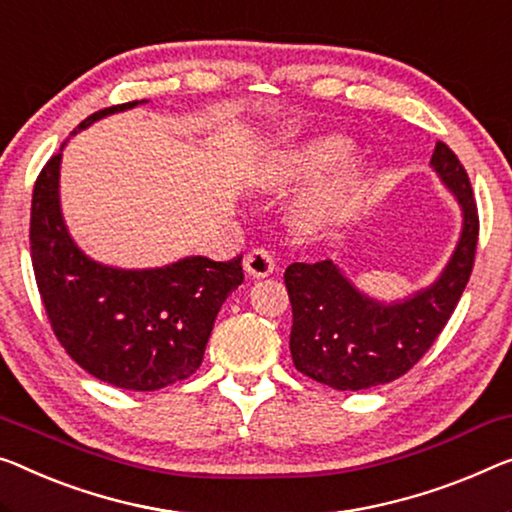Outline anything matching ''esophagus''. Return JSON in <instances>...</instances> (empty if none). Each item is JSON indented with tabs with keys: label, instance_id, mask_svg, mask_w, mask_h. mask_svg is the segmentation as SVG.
<instances>
[{
	"label": "esophagus",
	"instance_id": "obj_1",
	"mask_svg": "<svg viewBox=\"0 0 512 512\" xmlns=\"http://www.w3.org/2000/svg\"><path fill=\"white\" fill-rule=\"evenodd\" d=\"M243 269H246L250 278H269L273 269H276V262H273L269 250L255 248L243 257Z\"/></svg>",
	"mask_w": 512,
	"mask_h": 512
}]
</instances>
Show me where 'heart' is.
Masks as SVG:
<instances>
[{"mask_svg":"<svg viewBox=\"0 0 512 512\" xmlns=\"http://www.w3.org/2000/svg\"><path fill=\"white\" fill-rule=\"evenodd\" d=\"M349 151H352V142L340 133L308 137V140L296 142L266 160L259 167L255 186L269 190V193H285L296 183L317 177L319 172L340 163L342 158L349 156ZM361 177V165L347 160L333 174L319 181L315 188H310L294 207L292 220L296 230L305 236H324L335 230L345 218L347 209L352 207Z\"/></svg>","mask_w":512,"mask_h":512,"instance_id":"obj_1","label":"heart"}]
</instances>
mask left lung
<instances>
[{
	"mask_svg": "<svg viewBox=\"0 0 512 512\" xmlns=\"http://www.w3.org/2000/svg\"><path fill=\"white\" fill-rule=\"evenodd\" d=\"M430 167L462 213V230L437 280L398 301L358 289L331 259L287 266L292 301L289 352L296 370L335 388L363 391L414 368L444 329L467 287L478 243L474 190L457 156L437 142Z\"/></svg>",
	"mask_w": 512,
	"mask_h": 512,
	"instance_id": "8db88e82",
	"label": "left lung"
}]
</instances>
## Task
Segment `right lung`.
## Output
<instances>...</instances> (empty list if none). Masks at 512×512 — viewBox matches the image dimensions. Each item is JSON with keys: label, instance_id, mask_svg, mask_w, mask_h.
<instances>
[{"label": "right lung", "instance_id": "add662e5", "mask_svg": "<svg viewBox=\"0 0 512 512\" xmlns=\"http://www.w3.org/2000/svg\"><path fill=\"white\" fill-rule=\"evenodd\" d=\"M147 101L98 110L75 128ZM59 154L38 174L32 197V264L38 292L61 347L105 384L158 391L202 365L220 305L243 282L241 257L211 262L190 255L156 269H119L91 259L61 213Z\"/></svg>", "mask_w": 512, "mask_h": 512}]
</instances>
